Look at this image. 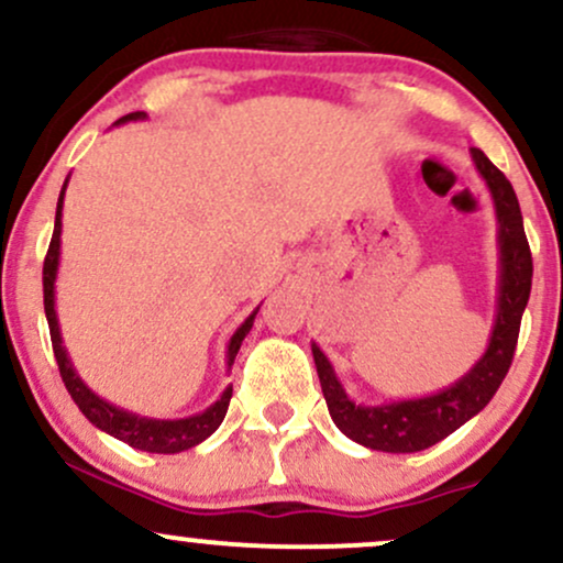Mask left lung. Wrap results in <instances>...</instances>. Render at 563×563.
<instances>
[{"label":"left lung","instance_id":"8db88e82","mask_svg":"<svg viewBox=\"0 0 563 563\" xmlns=\"http://www.w3.org/2000/svg\"><path fill=\"white\" fill-rule=\"evenodd\" d=\"M471 161L487 185L497 219V301L489 344L468 373L455 384L434 394L391 402H354L344 384L335 376L331 360L312 341V357L318 367L328 412L341 434L367 450L378 452H421L442 442L452 431L487 407L506 378L519 339L521 314H525L529 290H532V254L525 235L519 198L514 187L479 147H471Z\"/></svg>","mask_w":563,"mask_h":563}]
</instances>
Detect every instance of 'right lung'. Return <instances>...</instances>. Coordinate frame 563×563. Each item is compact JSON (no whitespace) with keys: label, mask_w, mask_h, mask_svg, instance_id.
<instances>
[{"label":"right lung","mask_w":563,"mask_h":563,"mask_svg":"<svg viewBox=\"0 0 563 563\" xmlns=\"http://www.w3.org/2000/svg\"><path fill=\"white\" fill-rule=\"evenodd\" d=\"M147 113H126L124 119L115 121V126L126 124V121H145ZM68 179L63 183L60 198H57V211H55V232L53 243H49L47 260H44V314H47L49 322V335H53V349L57 367H60L63 384L74 402L79 405V410L87 416V421L97 426L100 431L111 434L121 442H126L129 448L142 450V452H161V455H174V452H183L196 448V444L209 439L219 429V423L228 416V405L232 397V386H224V391L219 394L214 405L206 407L203 412H196V416L187 418H147L137 416V412L124 410V407L108 402L100 394H95L84 384V378L76 373L74 363L68 357V349L63 346V333H60V320H57L55 309V280H57V267H60V232H63V198H66ZM260 312V307L245 318L238 331L230 335L228 341V354H224V365H228V373L232 371V363H235V354L241 349L245 333L254 328V318Z\"/></svg>","instance_id":"right-lung-1"}]
</instances>
